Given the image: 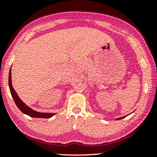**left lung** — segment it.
<instances>
[{
  "label": "left lung",
  "mask_w": 157,
  "mask_h": 157,
  "mask_svg": "<svg viewBox=\"0 0 157 157\" xmlns=\"http://www.w3.org/2000/svg\"><path fill=\"white\" fill-rule=\"evenodd\" d=\"M124 117H120V118H117V120H121V119H123Z\"/></svg>",
  "instance_id": "obj_1"
}]
</instances>
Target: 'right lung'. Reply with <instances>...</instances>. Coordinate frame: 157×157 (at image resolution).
Returning a JSON list of instances; mask_svg holds the SVG:
<instances>
[{
	"label": "right lung",
	"mask_w": 157,
	"mask_h": 157,
	"mask_svg": "<svg viewBox=\"0 0 157 157\" xmlns=\"http://www.w3.org/2000/svg\"><path fill=\"white\" fill-rule=\"evenodd\" d=\"M11 69H10L9 71V89L11 91V94L12 96L13 101H14L16 105H17L18 108L21 110V112H22L24 114L29 115V117H35V118H50L51 117H53L55 114L53 113H42V112H38L36 111H34L31 108H29V106H27L19 98V97L18 96V95L16 93L14 89L13 88L12 83H11Z\"/></svg>",
	"instance_id": "add662e5"
}]
</instances>
